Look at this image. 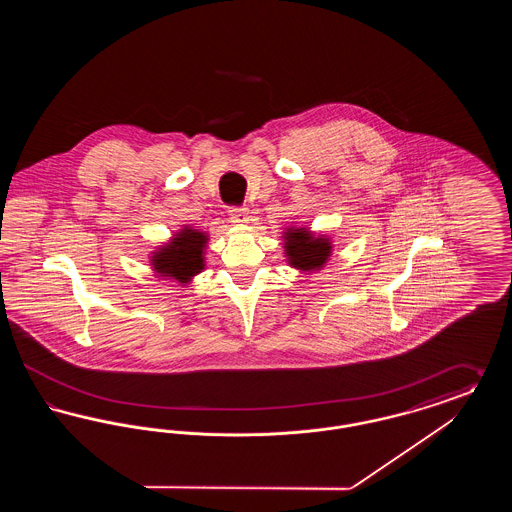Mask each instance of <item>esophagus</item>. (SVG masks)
<instances>
[{
  "label": "esophagus",
  "instance_id": "esophagus-1",
  "mask_svg": "<svg viewBox=\"0 0 512 512\" xmlns=\"http://www.w3.org/2000/svg\"><path fill=\"white\" fill-rule=\"evenodd\" d=\"M230 220L234 222V224H244L249 220V211H247V207H230Z\"/></svg>",
  "mask_w": 512,
  "mask_h": 512
}]
</instances>
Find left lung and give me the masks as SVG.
I'll list each match as a JSON object with an SVG mask.
<instances>
[{"label":"left lung","mask_w":512,"mask_h":512,"mask_svg":"<svg viewBox=\"0 0 512 512\" xmlns=\"http://www.w3.org/2000/svg\"><path fill=\"white\" fill-rule=\"evenodd\" d=\"M284 251L288 265L301 272H315L328 263L332 242L328 236H317L309 228H288L284 232Z\"/></svg>","instance_id":"obj_1"}]
</instances>
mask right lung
<instances>
[{
  "mask_svg": "<svg viewBox=\"0 0 512 512\" xmlns=\"http://www.w3.org/2000/svg\"><path fill=\"white\" fill-rule=\"evenodd\" d=\"M209 236L192 226H184L172 236L169 244L151 253V267L159 276H167L180 284H188L205 268V247Z\"/></svg>",
  "mask_w": 512,
  "mask_h": 512,
  "instance_id": "1",
  "label": "right lung"
}]
</instances>
